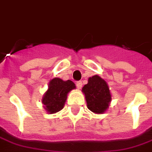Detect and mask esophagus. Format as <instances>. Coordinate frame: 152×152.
Returning <instances> with one entry per match:
<instances>
[{"label":"esophagus","instance_id":"34e87169","mask_svg":"<svg viewBox=\"0 0 152 152\" xmlns=\"http://www.w3.org/2000/svg\"><path fill=\"white\" fill-rule=\"evenodd\" d=\"M76 86H77V87L78 89H81L82 88V86H83V83L81 82V81H78L76 83Z\"/></svg>","mask_w":152,"mask_h":152}]
</instances>
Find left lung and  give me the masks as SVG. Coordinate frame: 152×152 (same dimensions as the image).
Here are the masks:
<instances>
[{
  "label": "left lung",
  "mask_w": 152,
  "mask_h": 152,
  "mask_svg": "<svg viewBox=\"0 0 152 152\" xmlns=\"http://www.w3.org/2000/svg\"><path fill=\"white\" fill-rule=\"evenodd\" d=\"M83 92L85 94L87 107L92 112L102 114L109 107L111 99L110 90L107 83L98 75L89 77Z\"/></svg>",
  "instance_id": "8db88e82"
}]
</instances>
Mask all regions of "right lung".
Returning a JSON list of instances; mask_svg holds the SVG:
<instances>
[{"instance_id": "1", "label": "right lung", "mask_w": 152, "mask_h": 152, "mask_svg": "<svg viewBox=\"0 0 152 152\" xmlns=\"http://www.w3.org/2000/svg\"><path fill=\"white\" fill-rule=\"evenodd\" d=\"M75 88V84L70 80L63 81L58 77L52 79L42 99L45 110L50 114L58 112L63 108L67 94Z\"/></svg>"}]
</instances>
